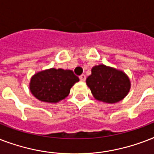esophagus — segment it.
I'll use <instances>...</instances> for the list:
<instances>
[{"label":"esophagus","mask_w":154,"mask_h":154,"mask_svg":"<svg viewBox=\"0 0 154 154\" xmlns=\"http://www.w3.org/2000/svg\"><path fill=\"white\" fill-rule=\"evenodd\" d=\"M79 78H80V80L82 81V82H85V79H86V76H85V74H82L79 77Z\"/></svg>","instance_id":"34e87169"}]
</instances>
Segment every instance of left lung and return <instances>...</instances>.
Instances as JSON below:
<instances>
[{
	"label": "left lung",
	"instance_id": "left-lung-1",
	"mask_svg": "<svg viewBox=\"0 0 154 154\" xmlns=\"http://www.w3.org/2000/svg\"><path fill=\"white\" fill-rule=\"evenodd\" d=\"M91 72V75L87 77L86 85L97 101L115 104L129 94L131 82L122 70L98 65L92 68Z\"/></svg>",
	"mask_w": 154,
	"mask_h": 154
}]
</instances>
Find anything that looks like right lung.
I'll return each mask as SVG.
<instances>
[{
	"label": "right lung",
	"instance_id": "right-lung-1",
	"mask_svg": "<svg viewBox=\"0 0 154 154\" xmlns=\"http://www.w3.org/2000/svg\"><path fill=\"white\" fill-rule=\"evenodd\" d=\"M78 82L72 70L52 68L32 75L29 90L37 100L55 104L67 97L70 89Z\"/></svg>",
	"mask_w": 154,
	"mask_h": 154
}]
</instances>
